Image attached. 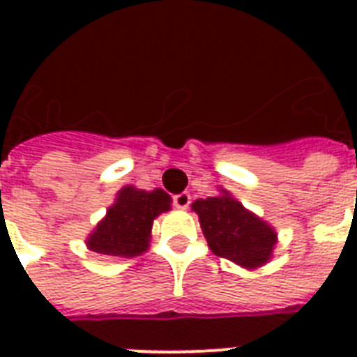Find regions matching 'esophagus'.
Segmentation results:
<instances>
[{"label":"esophagus","mask_w":357,"mask_h":357,"mask_svg":"<svg viewBox=\"0 0 357 357\" xmlns=\"http://www.w3.org/2000/svg\"><path fill=\"white\" fill-rule=\"evenodd\" d=\"M172 204L178 207V209H187L190 204V195L189 192H179V195L172 196Z\"/></svg>","instance_id":"1"}]
</instances>
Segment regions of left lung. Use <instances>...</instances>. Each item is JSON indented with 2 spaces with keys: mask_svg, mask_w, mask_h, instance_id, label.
Wrapping results in <instances>:
<instances>
[{
  "mask_svg": "<svg viewBox=\"0 0 357 357\" xmlns=\"http://www.w3.org/2000/svg\"><path fill=\"white\" fill-rule=\"evenodd\" d=\"M192 209L198 213L202 231L215 255L246 268H255L271 259L276 244L274 229L246 211L228 192L196 200Z\"/></svg>",
  "mask_w": 357,
  "mask_h": 357,
  "instance_id": "8db88e82",
  "label": "left lung"
}]
</instances>
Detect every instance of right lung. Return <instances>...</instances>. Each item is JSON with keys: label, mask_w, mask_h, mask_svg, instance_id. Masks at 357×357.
Listing matches in <instances>:
<instances>
[{"label": "right lung", "mask_w": 357, "mask_h": 357, "mask_svg": "<svg viewBox=\"0 0 357 357\" xmlns=\"http://www.w3.org/2000/svg\"><path fill=\"white\" fill-rule=\"evenodd\" d=\"M170 209V196L161 189L139 190L123 187L107 217L86 241L89 248L107 257H133L146 252L153 218Z\"/></svg>", "instance_id": "obj_1"}]
</instances>
